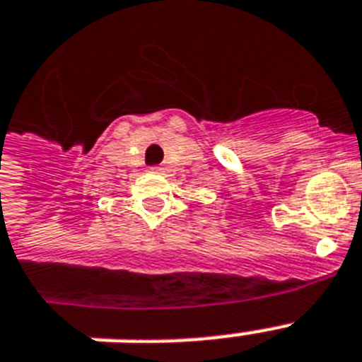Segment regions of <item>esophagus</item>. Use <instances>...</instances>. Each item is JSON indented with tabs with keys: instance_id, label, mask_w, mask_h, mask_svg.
I'll return each mask as SVG.
<instances>
[{
	"instance_id": "34e87169",
	"label": "esophagus",
	"mask_w": 362,
	"mask_h": 362,
	"mask_svg": "<svg viewBox=\"0 0 362 362\" xmlns=\"http://www.w3.org/2000/svg\"><path fill=\"white\" fill-rule=\"evenodd\" d=\"M150 173H156V175H159V173H163V167H150Z\"/></svg>"
}]
</instances>
